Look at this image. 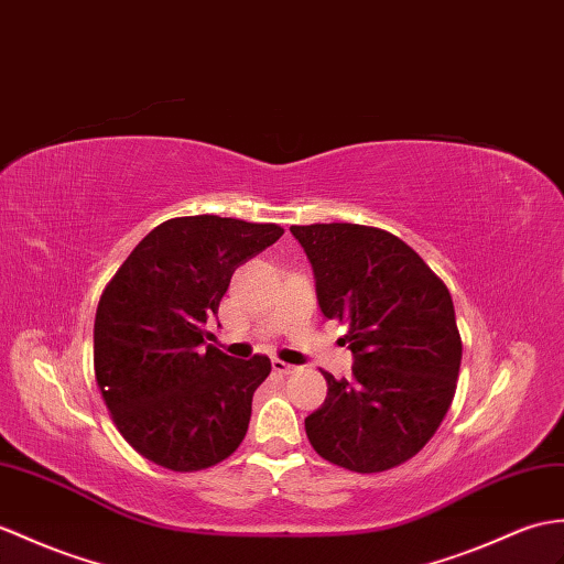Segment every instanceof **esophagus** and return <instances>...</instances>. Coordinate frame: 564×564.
Returning a JSON list of instances; mask_svg holds the SVG:
<instances>
[{"mask_svg":"<svg viewBox=\"0 0 564 564\" xmlns=\"http://www.w3.org/2000/svg\"><path fill=\"white\" fill-rule=\"evenodd\" d=\"M271 368H273V372H279V375H293V372H295L293 365H288V362H283V360H273Z\"/></svg>","mask_w":564,"mask_h":564,"instance_id":"1","label":"esophagus"}]
</instances>
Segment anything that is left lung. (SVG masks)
I'll use <instances>...</instances> for the list:
<instances>
[{
  "mask_svg": "<svg viewBox=\"0 0 564 564\" xmlns=\"http://www.w3.org/2000/svg\"><path fill=\"white\" fill-rule=\"evenodd\" d=\"M326 319L348 324L352 377L324 372L326 399L305 417L322 459L379 474L421 452L447 415L462 368L454 303L409 245L356 223L291 226Z\"/></svg>",
  "mask_w": 564,
  "mask_h": 564,
  "instance_id": "8db88e82",
  "label": "left lung"
}]
</instances>
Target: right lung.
I'll return each instance as SVG.
<instances>
[{
    "label": "right lung",
    "mask_w": 564,
    "mask_h": 564,
    "mask_svg": "<svg viewBox=\"0 0 564 564\" xmlns=\"http://www.w3.org/2000/svg\"><path fill=\"white\" fill-rule=\"evenodd\" d=\"M276 223L170 218L102 291L96 382L122 437L170 470H202L240 447L267 356L235 360L204 338L235 269L276 242Z\"/></svg>",
    "instance_id": "add662e5"
}]
</instances>
